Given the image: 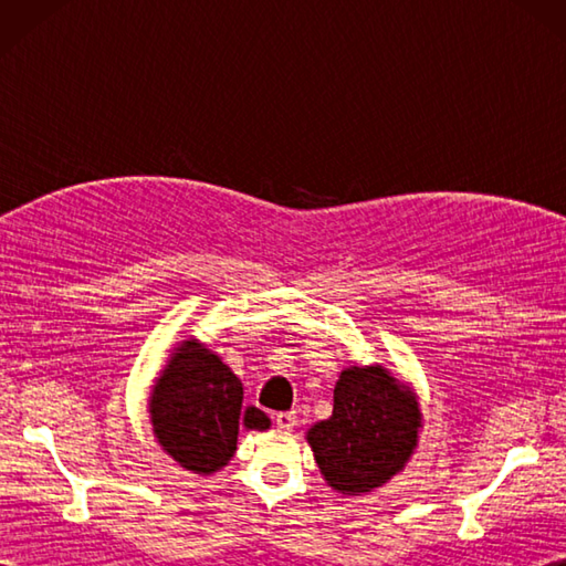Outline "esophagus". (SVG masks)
Listing matches in <instances>:
<instances>
[{"label":"esophagus","instance_id":"1","mask_svg":"<svg viewBox=\"0 0 566 566\" xmlns=\"http://www.w3.org/2000/svg\"><path fill=\"white\" fill-rule=\"evenodd\" d=\"M274 423L280 430H292L296 426V413L294 411H284L274 416Z\"/></svg>","mask_w":566,"mask_h":566}]
</instances>
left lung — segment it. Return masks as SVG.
<instances>
[{
    "instance_id": "1",
    "label": "left lung",
    "mask_w": 566,
    "mask_h": 566,
    "mask_svg": "<svg viewBox=\"0 0 566 566\" xmlns=\"http://www.w3.org/2000/svg\"><path fill=\"white\" fill-rule=\"evenodd\" d=\"M416 396L381 365L347 367L333 391V416L306 432L326 484L359 496L387 484L413 454Z\"/></svg>"
}]
</instances>
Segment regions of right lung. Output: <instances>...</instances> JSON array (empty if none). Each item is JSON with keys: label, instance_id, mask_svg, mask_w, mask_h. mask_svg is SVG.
<instances>
[{"label": "right lung", "instance_id": "add662e5", "mask_svg": "<svg viewBox=\"0 0 566 566\" xmlns=\"http://www.w3.org/2000/svg\"><path fill=\"white\" fill-rule=\"evenodd\" d=\"M153 432L172 460L195 474L228 464L238 430H268L270 418L243 406V384L207 345H177L150 394Z\"/></svg>", "mask_w": 566, "mask_h": 566}]
</instances>
